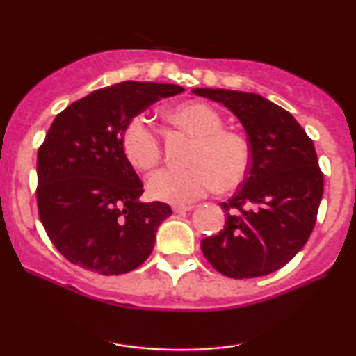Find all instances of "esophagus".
<instances>
[{
    "instance_id": "34e87169",
    "label": "esophagus",
    "mask_w": 356,
    "mask_h": 356,
    "mask_svg": "<svg viewBox=\"0 0 356 356\" xmlns=\"http://www.w3.org/2000/svg\"><path fill=\"white\" fill-rule=\"evenodd\" d=\"M193 206H173V212L175 213H184L188 211H191Z\"/></svg>"
}]
</instances>
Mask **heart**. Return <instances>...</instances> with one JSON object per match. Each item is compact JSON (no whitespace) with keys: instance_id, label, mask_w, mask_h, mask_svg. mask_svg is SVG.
I'll use <instances>...</instances> for the list:
<instances>
[{"instance_id":"b5f03b06","label":"heart","mask_w":356,"mask_h":356,"mask_svg":"<svg viewBox=\"0 0 356 356\" xmlns=\"http://www.w3.org/2000/svg\"><path fill=\"white\" fill-rule=\"evenodd\" d=\"M175 126L196 138L186 168H163L147 181L149 196L168 204H191L212 193L232 191L245 181L252 152L245 136L223 128L217 110L201 102L175 106L167 113ZM121 150L134 168L149 172L162 160L157 131L143 115L133 116L121 133Z\"/></svg>"}]
</instances>
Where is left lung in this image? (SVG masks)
<instances>
[{
  "instance_id": "1",
  "label": "left lung",
  "mask_w": 356,
  "mask_h": 356,
  "mask_svg": "<svg viewBox=\"0 0 356 356\" xmlns=\"http://www.w3.org/2000/svg\"><path fill=\"white\" fill-rule=\"evenodd\" d=\"M223 104L245 126L252 162L245 181L220 206L225 225L201 241L213 269L232 279H252L284 267L313 232L324 175L313 140L293 116L250 92L194 89Z\"/></svg>"
}]
</instances>
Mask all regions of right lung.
<instances>
[{
    "mask_svg": "<svg viewBox=\"0 0 356 356\" xmlns=\"http://www.w3.org/2000/svg\"><path fill=\"white\" fill-rule=\"evenodd\" d=\"M183 90L126 81L92 92L53 120L37 154L38 217L72 264L120 275L152 252L157 227L172 209L139 202L143 181L121 150V133L133 116Z\"/></svg>",
    "mask_w": 356,
    "mask_h": 356,
    "instance_id": "1",
    "label": "right lung"
}]
</instances>
